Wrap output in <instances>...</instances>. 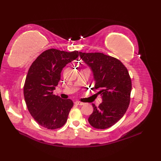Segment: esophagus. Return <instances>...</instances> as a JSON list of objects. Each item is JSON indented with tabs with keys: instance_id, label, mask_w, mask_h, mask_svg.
Listing matches in <instances>:
<instances>
[{
	"instance_id": "esophagus-1",
	"label": "esophagus",
	"mask_w": 161,
	"mask_h": 161,
	"mask_svg": "<svg viewBox=\"0 0 161 161\" xmlns=\"http://www.w3.org/2000/svg\"><path fill=\"white\" fill-rule=\"evenodd\" d=\"M75 103L76 104H77V105H80V106L84 104V102H80V101H76V102H75Z\"/></svg>"
}]
</instances>
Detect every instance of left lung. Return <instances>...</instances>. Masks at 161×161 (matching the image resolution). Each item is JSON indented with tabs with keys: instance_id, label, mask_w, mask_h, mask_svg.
I'll list each match as a JSON object with an SVG mask.
<instances>
[{
	"instance_id": "left-lung-1",
	"label": "left lung",
	"mask_w": 161,
	"mask_h": 161,
	"mask_svg": "<svg viewBox=\"0 0 161 161\" xmlns=\"http://www.w3.org/2000/svg\"><path fill=\"white\" fill-rule=\"evenodd\" d=\"M80 57L93 73L95 88L100 91L102 102L99 107L93 104V112L88 122L95 129H104L114 125L129 107L131 80L120 61L100 53L80 52Z\"/></svg>"
}]
</instances>
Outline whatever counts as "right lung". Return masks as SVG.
<instances>
[{"instance_id":"obj_1","label":"right lung","mask_w":161,"mask_h":161,"mask_svg":"<svg viewBox=\"0 0 161 161\" xmlns=\"http://www.w3.org/2000/svg\"><path fill=\"white\" fill-rule=\"evenodd\" d=\"M78 51L68 53L51 48L44 51L30 67L23 87L24 98L30 114L43 127L61 128L66 122L73 106L53 94L66 65L77 59Z\"/></svg>"}]
</instances>
